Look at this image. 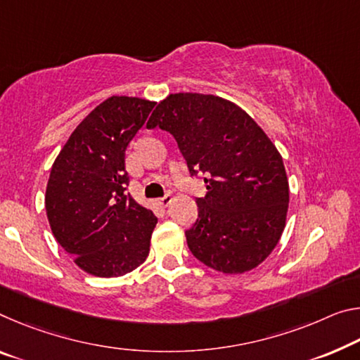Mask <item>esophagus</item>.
I'll return each instance as SVG.
<instances>
[{"label":"esophagus","mask_w":360,"mask_h":360,"mask_svg":"<svg viewBox=\"0 0 360 360\" xmlns=\"http://www.w3.org/2000/svg\"><path fill=\"white\" fill-rule=\"evenodd\" d=\"M171 200H173V195L171 193H165V195L162 198H158V203L162 205V207H168V205L171 203Z\"/></svg>","instance_id":"1"}]
</instances>
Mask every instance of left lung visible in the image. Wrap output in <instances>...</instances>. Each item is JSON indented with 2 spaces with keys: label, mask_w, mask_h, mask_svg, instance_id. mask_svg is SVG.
<instances>
[{
  "label": "left lung",
  "mask_w": 360,
  "mask_h": 360,
  "mask_svg": "<svg viewBox=\"0 0 360 360\" xmlns=\"http://www.w3.org/2000/svg\"><path fill=\"white\" fill-rule=\"evenodd\" d=\"M157 127L207 184L186 231L192 255L224 274L253 269L276 248L287 219L288 181L276 146L247 112L211 94L168 96L147 122Z\"/></svg>",
  "instance_id": "8db88e82"
}]
</instances>
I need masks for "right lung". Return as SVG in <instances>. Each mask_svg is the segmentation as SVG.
Returning a JSON list of instances; mask_svg holds the SVG:
<instances>
[{
  "instance_id": "add662e5",
  "label": "right lung",
  "mask_w": 360,
  "mask_h": 360,
  "mask_svg": "<svg viewBox=\"0 0 360 360\" xmlns=\"http://www.w3.org/2000/svg\"><path fill=\"white\" fill-rule=\"evenodd\" d=\"M155 102L112 96L78 124L51 168V231L83 271L118 277L146 261L155 214L127 192L124 152Z\"/></svg>"
}]
</instances>
